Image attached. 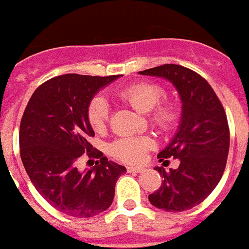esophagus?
<instances>
[{
    "instance_id": "1",
    "label": "esophagus",
    "mask_w": 249,
    "mask_h": 249,
    "mask_svg": "<svg viewBox=\"0 0 249 249\" xmlns=\"http://www.w3.org/2000/svg\"><path fill=\"white\" fill-rule=\"evenodd\" d=\"M127 171L131 173H142L144 172V168H142V167H136V166H128L127 167Z\"/></svg>"
}]
</instances>
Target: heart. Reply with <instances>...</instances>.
<instances>
[{"instance_id":"heart-1","label":"heart","mask_w":249,"mask_h":249,"mask_svg":"<svg viewBox=\"0 0 249 249\" xmlns=\"http://www.w3.org/2000/svg\"><path fill=\"white\" fill-rule=\"evenodd\" d=\"M164 91L155 82H137L122 87L116 92L120 100L128 103L141 113H148L149 122L160 129H169L177 120V107L173 102H160ZM89 126L96 132H103L108 121V105L105 98L96 97L87 109ZM155 147V141L148 136L121 137L111 144L112 156L126 163H140L146 152Z\"/></svg>"}]
</instances>
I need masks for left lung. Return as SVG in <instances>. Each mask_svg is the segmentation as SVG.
<instances>
[{
	"instance_id": "1",
	"label": "left lung",
	"mask_w": 249,
	"mask_h": 249,
	"mask_svg": "<svg viewBox=\"0 0 249 249\" xmlns=\"http://www.w3.org/2000/svg\"><path fill=\"white\" fill-rule=\"evenodd\" d=\"M138 73L168 80L182 101L177 133L157 156L160 162L164 158H178L179 166L169 172L156 167L164 181L148 199L167 212L191 210L212 193L226 168L230 128L223 106L210 83L183 66L171 63Z\"/></svg>"
}]
</instances>
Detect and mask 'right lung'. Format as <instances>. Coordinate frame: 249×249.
Masks as SVG:
<instances>
[{
  "mask_svg": "<svg viewBox=\"0 0 249 249\" xmlns=\"http://www.w3.org/2000/svg\"><path fill=\"white\" fill-rule=\"evenodd\" d=\"M120 76L67 73L46 81L28 101L19 124V152L35 188L57 211L89 218L112 204L114 187L126 167L101 151L87 118L93 96ZM85 153L98 158L97 166L81 173L76 162Z\"/></svg>",
  "mask_w": 249,
  "mask_h": 249,
  "instance_id": "add662e5",
  "label": "right lung"
}]
</instances>
